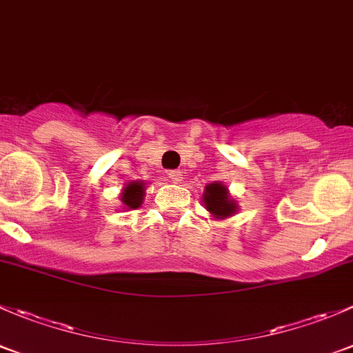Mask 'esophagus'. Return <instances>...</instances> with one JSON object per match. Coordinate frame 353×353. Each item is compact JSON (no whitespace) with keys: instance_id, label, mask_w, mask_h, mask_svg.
<instances>
[{"instance_id":"34e87169","label":"esophagus","mask_w":353,"mask_h":353,"mask_svg":"<svg viewBox=\"0 0 353 353\" xmlns=\"http://www.w3.org/2000/svg\"><path fill=\"white\" fill-rule=\"evenodd\" d=\"M168 178L172 181H180L181 178H183V175H181L180 170H172V172H168Z\"/></svg>"}]
</instances>
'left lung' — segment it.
<instances>
[{"instance_id": "8db88e82", "label": "left lung", "mask_w": 353, "mask_h": 353, "mask_svg": "<svg viewBox=\"0 0 353 353\" xmlns=\"http://www.w3.org/2000/svg\"><path fill=\"white\" fill-rule=\"evenodd\" d=\"M203 202H205L207 209L216 217H228L236 212V203L230 199L228 188L223 183H217V181L207 185Z\"/></svg>"}]
</instances>
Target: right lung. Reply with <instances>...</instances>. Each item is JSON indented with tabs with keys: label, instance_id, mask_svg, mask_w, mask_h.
Segmentation results:
<instances>
[{
	"label": "right lung",
	"instance_id": "add662e5",
	"mask_svg": "<svg viewBox=\"0 0 353 353\" xmlns=\"http://www.w3.org/2000/svg\"><path fill=\"white\" fill-rule=\"evenodd\" d=\"M143 195H144V185L139 183V181H132V183L127 185L123 188L122 194V202L123 205H127L129 209H137L143 202Z\"/></svg>",
	"mask_w": 353,
	"mask_h": 353
}]
</instances>
